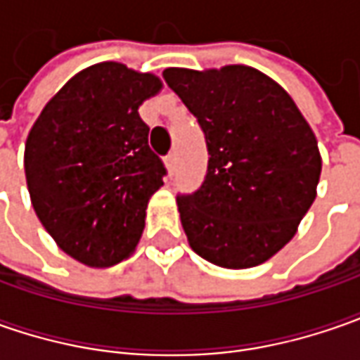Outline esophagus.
Instances as JSON below:
<instances>
[{
  "instance_id": "34e87169",
  "label": "esophagus",
  "mask_w": 360,
  "mask_h": 360,
  "mask_svg": "<svg viewBox=\"0 0 360 360\" xmlns=\"http://www.w3.org/2000/svg\"><path fill=\"white\" fill-rule=\"evenodd\" d=\"M166 168H168V172L172 174L174 168H176V152H170L168 156H166Z\"/></svg>"
}]
</instances>
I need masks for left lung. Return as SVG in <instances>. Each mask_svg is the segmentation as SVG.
<instances>
[{
    "label": "left lung",
    "mask_w": 360,
    "mask_h": 360,
    "mask_svg": "<svg viewBox=\"0 0 360 360\" xmlns=\"http://www.w3.org/2000/svg\"><path fill=\"white\" fill-rule=\"evenodd\" d=\"M208 148L202 186L178 194L192 250L224 269H252L297 232L316 198L321 154L292 98L248 65L164 70Z\"/></svg>",
    "instance_id": "8db88e82"
}]
</instances>
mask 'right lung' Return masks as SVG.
I'll return each instance as SVG.
<instances>
[{"mask_svg": "<svg viewBox=\"0 0 360 360\" xmlns=\"http://www.w3.org/2000/svg\"><path fill=\"white\" fill-rule=\"evenodd\" d=\"M162 82L124 63L86 68L58 91L25 142V180L39 222L65 255L105 269L134 252L166 168L138 108Z\"/></svg>", "mask_w": 360, "mask_h": 360, "instance_id": "right-lung-1", "label": "right lung"}]
</instances>
